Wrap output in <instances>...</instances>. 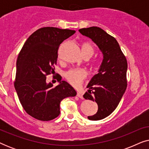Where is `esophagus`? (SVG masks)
Returning <instances> with one entry per match:
<instances>
[{
    "label": "esophagus",
    "instance_id": "esophagus-1",
    "mask_svg": "<svg viewBox=\"0 0 149 149\" xmlns=\"http://www.w3.org/2000/svg\"><path fill=\"white\" fill-rule=\"evenodd\" d=\"M77 96H78L79 97H80V98H81V99L83 98V93H81V92H77Z\"/></svg>",
    "mask_w": 149,
    "mask_h": 149
}]
</instances>
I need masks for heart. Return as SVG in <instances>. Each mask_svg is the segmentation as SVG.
I'll return each mask as SVG.
<instances>
[{"instance_id":"heart-1","label":"heart","mask_w":149,"mask_h":149,"mask_svg":"<svg viewBox=\"0 0 149 149\" xmlns=\"http://www.w3.org/2000/svg\"><path fill=\"white\" fill-rule=\"evenodd\" d=\"M81 49L83 56L90 58L94 54L95 49L93 45L89 42H84L81 45ZM100 64V60L99 58H95L93 59L90 62L91 68L95 69ZM87 73L86 70L82 68H73L66 71L64 74V77L66 81L71 85L74 87H78L81 85L83 81L86 79Z\"/></svg>"}]
</instances>
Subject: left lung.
Returning <instances> with one entry per match:
<instances>
[{
    "instance_id": "8db88e82",
    "label": "left lung",
    "mask_w": 149,
    "mask_h": 149,
    "mask_svg": "<svg viewBox=\"0 0 149 149\" xmlns=\"http://www.w3.org/2000/svg\"><path fill=\"white\" fill-rule=\"evenodd\" d=\"M79 31L88 36L103 54V61L98 73L87 85L85 99L95 101L98 110L89 116L91 121L104 119L117 107L127 88V62L117 40L99 27L81 28Z\"/></svg>"
}]
</instances>
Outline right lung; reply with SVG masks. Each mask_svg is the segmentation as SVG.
Here are the masks:
<instances>
[{"mask_svg": "<svg viewBox=\"0 0 149 149\" xmlns=\"http://www.w3.org/2000/svg\"><path fill=\"white\" fill-rule=\"evenodd\" d=\"M74 32L55 27L41 28L29 36L18 55L14 87L24 111L40 121L58 117L61 101L77 94L60 77H56L60 84L56 87L46 83V77L54 72L60 44Z\"/></svg>", "mask_w": 149, "mask_h": 149, "instance_id": "add662e5", "label": "right lung"}]
</instances>
